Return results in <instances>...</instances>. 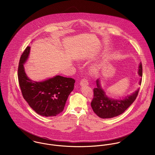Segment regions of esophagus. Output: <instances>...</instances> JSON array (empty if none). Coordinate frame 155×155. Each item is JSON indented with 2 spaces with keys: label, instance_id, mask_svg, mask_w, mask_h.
<instances>
[{
  "label": "esophagus",
  "instance_id": "1",
  "mask_svg": "<svg viewBox=\"0 0 155 155\" xmlns=\"http://www.w3.org/2000/svg\"><path fill=\"white\" fill-rule=\"evenodd\" d=\"M88 85V81L87 78H84L81 81V86H85Z\"/></svg>",
  "mask_w": 155,
  "mask_h": 155
}]
</instances>
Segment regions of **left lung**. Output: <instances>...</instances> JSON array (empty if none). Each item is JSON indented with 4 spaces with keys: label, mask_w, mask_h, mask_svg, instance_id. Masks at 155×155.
<instances>
[{
    "label": "left lung",
    "mask_w": 155,
    "mask_h": 155,
    "mask_svg": "<svg viewBox=\"0 0 155 155\" xmlns=\"http://www.w3.org/2000/svg\"><path fill=\"white\" fill-rule=\"evenodd\" d=\"M138 74L140 76L143 75L141 63L140 64L138 68ZM99 83V81L97 80V87L94 88V97L91 105L94 113L101 118H111L121 114L131 105L138 94L139 89L131 95L122 100H112L106 95L105 92L101 88ZM140 84H141V79L140 81Z\"/></svg>",
    "instance_id": "1"
}]
</instances>
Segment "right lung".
I'll return each mask as SVG.
<instances>
[{
	"label": "right lung",
	"instance_id": "1",
	"mask_svg": "<svg viewBox=\"0 0 155 155\" xmlns=\"http://www.w3.org/2000/svg\"><path fill=\"white\" fill-rule=\"evenodd\" d=\"M30 49L28 46L22 52L18 68L22 97L38 114L45 117L55 116L64 110L67 98L74 89L75 80L61 76L40 82L29 79L23 64L28 57Z\"/></svg>",
	"mask_w": 155,
	"mask_h": 155
}]
</instances>
